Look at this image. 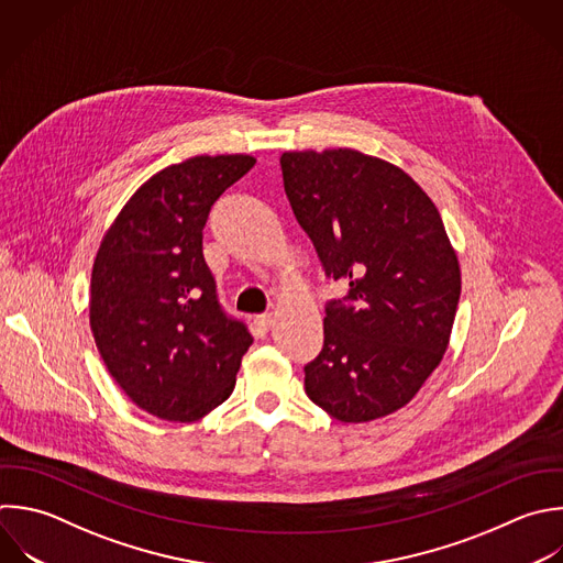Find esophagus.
<instances>
[{
    "instance_id": "obj_1",
    "label": "esophagus",
    "mask_w": 563,
    "mask_h": 563,
    "mask_svg": "<svg viewBox=\"0 0 563 563\" xmlns=\"http://www.w3.org/2000/svg\"><path fill=\"white\" fill-rule=\"evenodd\" d=\"M271 325H273V314H271V312H264V314H257V317H255V328H257V332L266 334V332L271 330Z\"/></svg>"
}]
</instances>
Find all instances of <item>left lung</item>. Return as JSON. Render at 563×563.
<instances>
[{"label":"left lung","instance_id":"left-lung-1","mask_svg":"<svg viewBox=\"0 0 563 563\" xmlns=\"http://www.w3.org/2000/svg\"><path fill=\"white\" fill-rule=\"evenodd\" d=\"M292 213L325 277L347 295L325 303L308 398L341 422L405 407L442 361L460 299V266L429 196L398 167L356 150L279 158Z\"/></svg>","mask_w":563,"mask_h":563}]
</instances>
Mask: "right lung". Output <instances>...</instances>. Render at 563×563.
<instances>
[{
	"label": "right lung",
	"mask_w": 563,
	"mask_h": 563,
	"mask_svg": "<svg viewBox=\"0 0 563 563\" xmlns=\"http://www.w3.org/2000/svg\"><path fill=\"white\" fill-rule=\"evenodd\" d=\"M253 156H196L152 176L106 233L90 325L108 372L145 411L194 422L222 405L253 343L224 312L202 255L216 200Z\"/></svg>",
	"instance_id": "add662e5"
}]
</instances>
